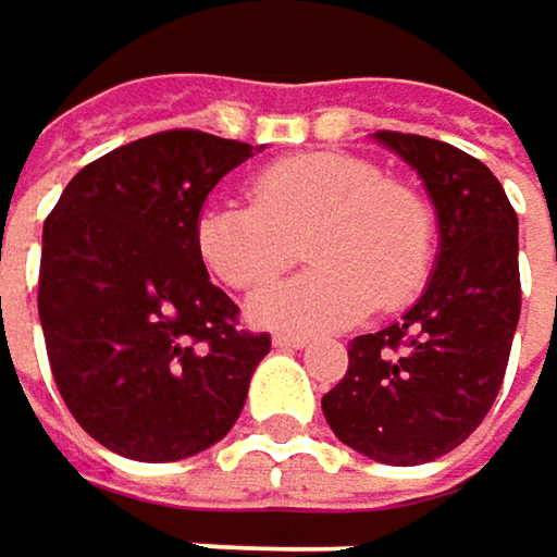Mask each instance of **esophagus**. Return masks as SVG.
I'll return each mask as SVG.
<instances>
[{"label": "esophagus", "instance_id": "obj_1", "mask_svg": "<svg viewBox=\"0 0 557 557\" xmlns=\"http://www.w3.org/2000/svg\"><path fill=\"white\" fill-rule=\"evenodd\" d=\"M274 344L277 347H306L309 337L306 334H293V331H280V334H274Z\"/></svg>", "mask_w": 557, "mask_h": 557}]
</instances>
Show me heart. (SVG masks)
<instances>
[{
    "mask_svg": "<svg viewBox=\"0 0 557 557\" xmlns=\"http://www.w3.org/2000/svg\"><path fill=\"white\" fill-rule=\"evenodd\" d=\"M251 200L216 197L194 223L197 258L232 289H255L306 255L296 277L251 299L268 325L337 329L376 306H408L430 277L433 213L428 200L357 156L299 152L248 181Z\"/></svg>",
    "mask_w": 557,
    "mask_h": 557,
    "instance_id": "1",
    "label": "heart"
}]
</instances>
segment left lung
<instances>
[{"label":"left lung","mask_w":557,"mask_h":557,"mask_svg":"<svg viewBox=\"0 0 557 557\" xmlns=\"http://www.w3.org/2000/svg\"><path fill=\"white\" fill-rule=\"evenodd\" d=\"M424 177L440 261L401 322L347 344V373L322 398L350 449L421 466L456 449L491 411L520 322L517 213L475 156L418 133L376 129Z\"/></svg>","instance_id":"obj_1"}]
</instances>
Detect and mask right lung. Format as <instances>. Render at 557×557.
Wrapping results in <instances>:
<instances>
[{
    "label": "right lung",
    "instance_id": "add662e5",
    "mask_svg": "<svg viewBox=\"0 0 557 557\" xmlns=\"http://www.w3.org/2000/svg\"><path fill=\"white\" fill-rule=\"evenodd\" d=\"M248 143L162 129L78 172L44 223L37 312L57 388L101 446L175 462L226 436L268 331L238 325L194 223Z\"/></svg>",
    "mask_w": 557,
    "mask_h": 557
}]
</instances>
